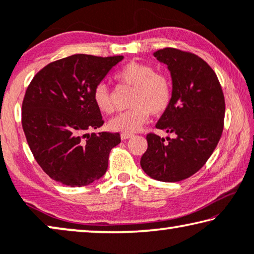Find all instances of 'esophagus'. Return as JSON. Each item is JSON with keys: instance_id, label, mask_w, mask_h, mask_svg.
<instances>
[{"instance_id": "34e87169", "label": "esophagus", "mask_w": 254, "mask_h": 254, "mask_svg": "<svg viewBox=\"0 0 254 254\" xmlns=\"http://www.w3.org/2000/svg\"><path fill=\"white\" fill-rule=\"evenodd\" d=\"M132 135H133L132 133H122V134H121V138H122V140H126V139L131 138Z\"/></svg>"}]
</instances>
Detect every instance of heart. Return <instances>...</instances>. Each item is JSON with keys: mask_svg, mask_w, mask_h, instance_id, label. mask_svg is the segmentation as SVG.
I'll use <instances>...</instances> for the list:
<instances>
[{"mask_svg": "<svg viewBox=\"0 0 254 254\" xmlns=\"http://www.w3.org/2000/svg\"><path fill=\"white\" fill-rule=\"evenodd\" d=\"M115 79L120 84L133 88V91L128 100L131 108L109 121L108 127L113 131L123 133L138 131L150 114L154 116L164 114L172 103L171 78L163 71H155L150 64L127 63L116 71ZM93 103L99 112L106 115L112 114L115 109L111 90L104 83L94 88Z\"/></svg>", "mask_w": 254, "mask_h": 254, "instance_id": "obj_1", "label": "heart"}]
</instances>
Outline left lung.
Wrapping results in <instances>:
<instances>
[{
    "label": "left lung",
    "mask_w": 254,
    "mask_h": 254,
    "mask_svg": "<svg viewBox=\"0 0 254 254\" xmlns=\"http://www.w3.org/2000/svg\"><path fill=\"white\" fill-rule=\"evenodd\" d=\"M154 56L168 65L173 82L172 103L156 128L176 138L147 133L140 165L153 179L177 183L195 175L214 151L224 130L225 97L217 74L197 55L164 48Z\"/></svg>",
    "instance_id": "obj_1"
}]
</instances>
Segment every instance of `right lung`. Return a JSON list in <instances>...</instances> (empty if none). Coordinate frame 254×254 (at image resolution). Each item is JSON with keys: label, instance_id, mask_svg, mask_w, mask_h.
Here are the masks:
<instances>
[{"label": "right lung", "instance_id": "add662e5", "mask_svg": "<svg viewBox=\"0 0 254 254\" xmlns=\"http://www.w3.org/2000/svg\"><path fill=\"white\" fill-rule=\"evenodd\" d=\"M123 56L73 55L44 66L30 81L21 107L28 146L43 171L70 187L103 177L119 132L86 133L104 124L93 90Z\"/></svg>", "mask_w": 254, "mask_h": 254}]
</instances>
